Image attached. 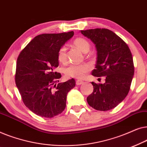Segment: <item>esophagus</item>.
<instances>
[{
	"label": "esophagus",
	"mask_w": 147,
	"mask_h": 147,
	"mask_svg": "<svg viewBox=\"0 0 147 147\" xmlns=\"http://www.w3.org/2000/svg\"><path fill=\"white\" fill-rule=\"evenodd\" d=\"M76 85L77 86H80V85H81V84H82L84 83V82L83 81H81V80H76Z\"/></svg>",
	"instance_id": "1"
}]
</instances>
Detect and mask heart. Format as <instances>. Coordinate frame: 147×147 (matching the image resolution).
Listing matches in <instances>:
<instances>
[{
    "label": "heart",
    "mask_w": 147,
    "mask_h": 147,
    "mask_svg": "<svg viewBox=\"0 0 147 147\" xmlns=\"http://www.w3.org/2000/svg\"><path fill=\"white\" fill-rule=\"evenodd\" d=\"M73 44L84 53H87L90 51V44L88 40L82 37H78L73 41ZM57 59L60 63H64L67 61V48L65 45L61 46L57 51ZM91 67L87 63L70 64L65 68V75L69 78L76 79H84L90 71Z\"/></svg>",
    "instance_id": "heart-1"
}]
</instances>
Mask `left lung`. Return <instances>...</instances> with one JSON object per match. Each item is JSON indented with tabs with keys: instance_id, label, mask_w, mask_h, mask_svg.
<instances>
[{
	"instance_id": "1",
	"label": "left lung",
	"mask_w": 147,
	"mask_h": 147,
	"mask_svg": "<svg viewBox=\"0 0 147 147\" xmlns=\"http://www.w3.org/2000/svg\"><path fill=\"white\" fill-rule=\"evenodd\" d=\"M96 45L97 61L92 74L105 76V83L96 84L87 102L94 109L107 111L117 106L128 95L134 76L131 51L121 38L107 29L81 31Z\"/></svg>"
}]
</instances>
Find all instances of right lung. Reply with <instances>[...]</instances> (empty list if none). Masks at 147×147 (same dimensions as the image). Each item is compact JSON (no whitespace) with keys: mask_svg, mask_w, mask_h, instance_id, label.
Returning <instances> with one entry per match:
<instances>
[{"mask_svg":"<svg viewBox=\"0 0 147 147\" xmlns=\"http://www.w3.org/2000/svg\"><path fill=\"white\" fill-rule=\"evenodd\" d=\"M74 31L45 33L31 40L17 57L15 83L25 105L37 115L53 118L65 110L67 94L76 81L56 83L61 77L57 51L73 37Z\"/></svg>","mask_w":147,"mask_h":147,"instance_id":"right-lung-1","label":"right lung"}]
</instances>
